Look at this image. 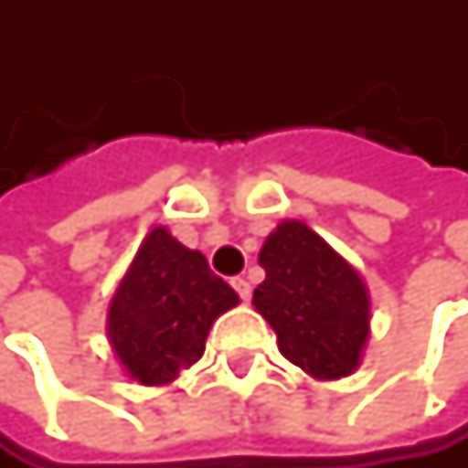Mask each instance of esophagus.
<instances>
[{
    "instance_id": "34e87169",
    "label": "esophagus",
    "mask_w": 468,
    "mask_h": 468,
    "mask_svg": "<svg viewBox=\"0 0 468 468\" xmlns=\"http://www.w3.org/2000/svg\"><path fill=\"white\" fill-rule=\"evenodd\" d=\"M232 289L239 292L241 300H250V294H252V289H250V283H247L244 278H232Z\"/></svg>"
}]
</instances>
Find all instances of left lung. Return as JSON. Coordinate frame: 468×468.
I'll return each instance as SVG.
<instances>
[{
	"instance_id": "left-lung-1",
	"label": "left lung",
	"mask_w": 468,
	"mask_h": 468,
	"mask_svg": "<svg viewBox=\"0 0 468 468\" xmlns=\"http://www.w3.org/2000/svg\"><path fill=\"white\" fill-rule=\"evenodd\" d=\"M255 312L278 334V351L312 379H346L370 336V292L359 269L297 218L266 236Z\"/></svg>"
}]
</instances>
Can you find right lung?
Masks as SVG:
<instances>
[{
    "label": "right lung",
    "instance_id": "add662e5",
    "mask_svg": "<svg viewBox=\"0 0 468 468\" xmlns=\"http://www.w3.org/2000/svg\"><path fill=\"white\" fill-rule=\"evenodd\" d=\"M236 305L199 250L154 227L109 300L106 336L129 379L163 388L202 359L213 323Z\"/></svg>",
    "mask_w": 468,
    "mask_h": 468
}]
</instances>
